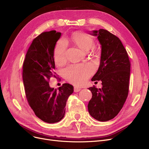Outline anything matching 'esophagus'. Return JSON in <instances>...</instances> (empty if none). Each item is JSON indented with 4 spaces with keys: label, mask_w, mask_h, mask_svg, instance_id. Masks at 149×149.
<instances>
[{
    "label": "esophagus",
    "mask_w": 149,
    "mask_h": 149,
    "mask_svg": "<svg viewBox=\"0 0 149 149\" xmlns=\"http://www.w3.org/2000/svg\"><path fill=\"white\" fill-rule=\"evenodd\" d=\"M80 90H81V88H80L79 87H74V91L75 92H79Z\"/></svg>",
    "instance_id": "34e87169"
}]
</instances>
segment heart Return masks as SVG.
<instances>
[{
    "mask_svg": "<svg viewBox=\"0 0 149 149\" xmlns=\"http://www.w3.org/2000/svg\"><path fill=\"white\" fill-rule=\"evenodd\" d=\"M70 41L83 51H88L94 45L93 37L84 31H77L70 37ZM67 45L65 40L60 39L54 46L53 56L54 61L57 65H63L67 60ZM93 69L91 65L86 63L72 65L63 70L65 79L75 85H81L86 81L93 74Z\"/></svg>",
    "mask_w": 149,
    "mask_h": 149,
    "instance_id": "obj_1",
    "label": "heart"
}]
</instances>
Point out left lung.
Instances as JSON below:
<instances>
[{
    "label": "left lung",
    "mask_w": 149,
    "mask_h": 149,
    "mask_svg": "<svg viewBox=\"0 0 149 149\" xmlns=\"http://www.w3.org/2000/svg\"><path fill=\"white\" fill-rule=\"evenodd\" d=\"M101 45L100 65L92 81H102V88H88L92 93L88 107L90 115L100 121L113 119L126 101L129 89L130 61L120 38L109 31H92Z\"/></svg>",
    "instance_id": "1"
}]
</instances>
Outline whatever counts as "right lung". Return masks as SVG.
I'll return each instance as SVG.
<instances>
[{"instance_id": "obj_1", "label": "right lung", "mask_w": 149, "mask_h": 149, "mask_svg": "<svg viewBox=\"0 0 149 149\" xmlns=\"http://www.w3.org/2000/svg\"><path fill=\"white\" fill-rule=\"evenodd\" d=\"M61 33L56 31L43 32L36 37L27 51L23 64V81L29 106L44 122L60 121L65 114L66 101L74 92L68 83L58 90L51 88V77H56L53 52Z\"/></svg>"}]
</instances>
